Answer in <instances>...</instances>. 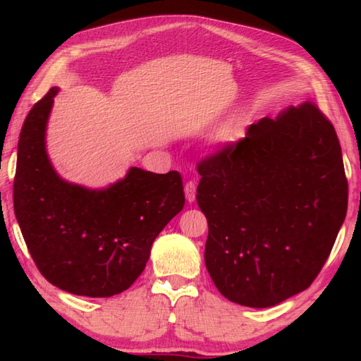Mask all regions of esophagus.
Here are the masks:
<instances>
[{
  "mask_svg": "<svg viewBox=\"0 0 361 361\" xmlns=\"http://www.w3.org/2000/svg\"><path fill=\"white\" fill-rule=\"evenodd\" d=\"M185 194H186V200L189 203H192L195 200V183L194 181H188L185 185Z\"/></svg>",
  "mask_w": 361,
  "mask_h": 361,
  "instance_id": "1",
  "label": "esophagus"
}]
</instances>
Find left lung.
I'll return each mask as SVG.
<instances>
[{"label":"left lung","mask_w":361,"mask_h":361,"mask_svg":"<svg viewBox=\"0 0 361 361\" xmlns=\"http://www.w3.org/2000/svg\"><path fill=\"white\" fill-rule=\"evenodd\" d=\"M197 171L204 262L220 293L262 309L309 288L348 211L340 141L318 106L260 119Z\"/></svg>","instance_id":"1"}]
</instances>
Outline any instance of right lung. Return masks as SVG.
<instances>
[{
	"label": "right lung",
	"instance_id": "add662e5",
	"mask_svg": "<svg viewBox=\"0 0 361 361\" xmlns=\"http://www.w3.org/2000/svg\"><path fill=\"white\" fill-rule=\"evenodd\" d=\"M59 88L23 124L13 180V211L46 281L68 293L109 298L137 279L157 235L185 206L181 175L130 167L106 189L60 178L46 153V124Z\"/></svg>",
	"mask_w": 361,
	"mask_h": 361
}]
</instances>
